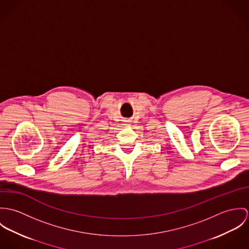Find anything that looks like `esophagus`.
I'll list each match as a JSON object with an SVG mask.
<instances>
[{
  "instance_id": "obj_1",
  "label": "esophagus",
  "mask_w": 249,
  "mask_h": 249,
  "mask_svg": "<svg viewBox=\"0 0 249 249\" xmlns=\"http://www.w3.org/2000/svg\"><path fill=\"white\" fill-rule=\"evenodd\" d=\"M130 123V121H125V125H127V124H129Z\"/></svg>"
}]
</instances>
